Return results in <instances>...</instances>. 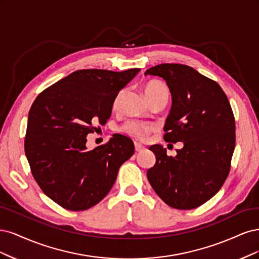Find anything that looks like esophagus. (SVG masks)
<instances>
[{"label": "esophagus", "mask_w": 259, "mask_h": 259, "mask_svg": "<svg viewBox=\"0 0 259 259\" xmlns=\"http://www.w3.org/2000/svg\"><path fill=\"white\" fill-rule=\"evenodd\" d=\"M135 147H136V151L137 152H142V151H144V149H145V147L143 145L137 143V142L135 143Z\"/></svg>", "instance_id": "34e87169"}]
</instances>
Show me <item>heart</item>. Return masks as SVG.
<instances>
[{
    "label": "heart",
    "mask_w": 259,
    "mask_h": 259,
    "mask_svg": "<svg viewBox=\"0 0 259 259\" xmlns=\"http://www.w3.org/2000/svg\"><path fill=\"white\" fill-rule=\"evenodd\" d=\"M160 93H169L168 87H166L161 81L151 80V81L146 82L145 86H144V94H145L146 98L158 95ZM121 95H122V93H119L114 99L113 108H116L118 106ZM122 130L126 133H128V135H130L131 137H133V138L144 140L155 130V126L152 123H148V122L129 120L123 124Z\"/></svg>",
    "instance_id": "1"
}]
</instances>
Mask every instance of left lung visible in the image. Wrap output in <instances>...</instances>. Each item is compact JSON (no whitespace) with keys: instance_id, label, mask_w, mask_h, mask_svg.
Listing matches in <instances>:
<instances>
[{"instance_id":"1","label":"left lung","mask_w":259,"mask_h":259,"mask_svg":"<svg viewBox=\"0 0 259 259\" xmlns=\"http://www.w3.org/2000/svg\"><path fill=\"white\" fill-rule=\"evenodd\" d=\"M145 75L163 78L171 93L164 141L184 144L175 157L166 156L162 145L149 147L156 163L147 180L166 204L191 210L218 194L228 177L236 145L230 103L218 82L191 66L163 63Z\"/></svg>"}]
</instances>
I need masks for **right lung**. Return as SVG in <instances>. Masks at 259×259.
Masks as SVG:
<instances>
[{
  "mask_svg": "<svg viewBox=\"0 0 259 259\" xmlns=\"http://www.w3.org/2000/svg\"><path fill=\"white\" fill-rule=\"evenodd\" d=\"M139 72L75 71L33 102L24 152L40 189L66 210L84 211L101 201L135 154L132 140L121 135L93 151L86 142L94 124L106 123L114 99Z\"/></svg>",
  "mask_w": 259,
  "mask_h": 259,
  "instance_id": "right-lung-1",
  "label": "right lung"
}]
</instances>
